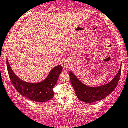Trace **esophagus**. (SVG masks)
<instances>
[{"label": "esophagus", "instance_id": "1", "mask_svg": "<svg viewBox=\"0 0 128 128\" xmlns=\"http://www.w3.org/2000/svg\"><path fill=\"white\" fill-rule=\"evenodd\" d=\"M65 68H67V66L65 65Z\"/></svg>", "mask_w": 128, "mask_h": 128}]
</instances>
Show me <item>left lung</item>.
<instances>
[{
  "instance_id": "1",
  "label": "left lung",
  "mask_w": 128,
  "mask_h": 128,
  "mask_svg": "<svg viewBox=\"0 0 128 128\" xmlns=\"http://www.w3.org/2000/svg\"><path fill=\"white\" fill-rule=\"evenodd\" d=\"M122 65L118 72L110 82L98 86H86L80 82L71 71H69V74L71 84L78 99L83 102L90 103L102 100L115 90L120 77Z\"/></svg>"
}]
</instances>
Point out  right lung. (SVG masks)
<instances>
[{"label": "right lung", "mask_w": 128, "mask_h": 128, "mask_svg": "<svg viewBox=\"0 0 128 128\" xmlns=\"http://www.w3.org/2000/svg\"><path fill=\"white\" fill-rule=\"evenodd\" d=\"M6 66L10 80L18 92L29 100L38 102H46L52 98L53 88L63 69L60 64L56 66L49 72L44 80L38 83H31L21 80L15 74L10 67L8 58H6Z\"/></svg>", "instance_id": "right-lung-1"}]
</instances>
